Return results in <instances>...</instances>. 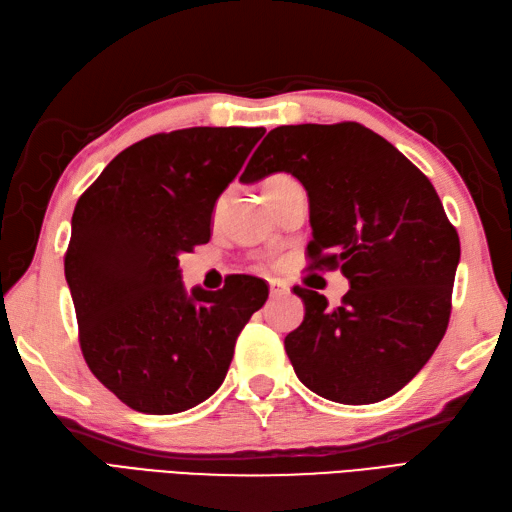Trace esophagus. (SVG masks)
Instances as JSON below:
<instances>
[{
    "label": "esophagus",
    "mask_w": 512,
    "mask_h": 512,
    "mask_svg": "<svg viewBox=\"0 0 512 512\" xmlns=\"http://www.w3.org/2000/svg\"><path fill=\"white\" fill-rule=\"evenodd\" d=\"M269 293H271V297H282V295L289 293V284L282 282V280H271L269 282Z\"/></svg>",
    "instance_id": "1"
}]
</instances>
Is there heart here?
<instances>
[{"instance_id":"b5f03b06","label":"heart","mask_w":512,"mask_h":512,"mask_svg":"<svg viewBox=\"0 0 512 512\" xmlns=\"http://www.w3.org/2000/svg\"><path fill=\"white\" fill-rule=\"evenodd\" d=\"M280 180H286V176H271V178H267V182H265V189L269 184H276V182H280Z\"/></svg>"}]
</instances>
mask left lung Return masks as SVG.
<instances>
[{"mask_svg": "<svg viewBox=\"0 0 512 512\" xmlns=\"http://www.w3.org/2000/svg\"><path fill=\"white\" fill-rule=\"evenodd\" d=\"M278 171L308 193L310 267H341L350 280L336 308L317 291L293 289L306 308L284 339L297 378L339 404L386 400L417 376L447 330L458 232L432 182L356 121L271 130L241 182Z\"/></svg>", "mask_w": 512, "mask_h": 512, "instance_id": "left-lung-1", "label": "left lung"}]
</instances>
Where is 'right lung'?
I'll list each match as a JSON object with an SVG mask.
<instances>
[{
  "instance_id": "add662e5",
  "label": "right lung",
  "mask_w": 512,
  "mask_h": 512,
  "mask_svg": "<svg viewBox=\"0 0 512 512\" xmlns=\"http://www.w3.org/2000/svg\"><path fill=\"white\" fill-rule=\"evenodd\" d=\"M265 128H186L123 149L82 193L65 276L93 376L147 415H173L213 395L241 330L267 302L252 276L186 293L182 252L210 241L217 197Z\"/></svg>"
}]
</instances>
